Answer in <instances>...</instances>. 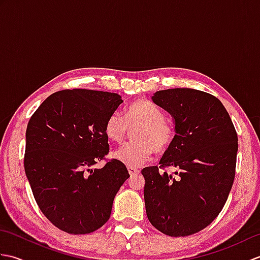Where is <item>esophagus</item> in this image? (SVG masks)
<instances>
[{
    "label": "esophagus",
    "mask_w": 260,
    "mask_h": 260,
    "mask_svg": "<svg viewBox=\"0 0 260 260\" xmlns=\"http://www.w3.org/2000/svg\"><path fill=\"white\" fill-rule=\"evenodd\" d=\"M128 173H129L131 176H133V175L139 174L140 173V170L136 169V168H128Z\"/></svg>",
    "instance_id": "obj_1"
}]
</instances>
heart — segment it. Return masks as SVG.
I'll use <instances>...</instances> for the list:
<instances>
[{"mask_svg":"<svg viewBox=\"0 0 260 260\" xmlns=\"http://www.w3.org/2000/svg\"><path fill=\"white\" fill-rule=\"evenodd\" d=\"M140 127L135 131V142L128 143L114 152V157L128 168H135L152 157L154 150L164 152L172 145L175 132L165 120L163 110L146 99L134 102L127 107L125 118L118 113L109 116L105 124V134L110 141L120 143L128 126Z\"/></svg>","mask_w":260,"mask_h":260,"instance_id":"obj_1","label":"heart"}]
</instances>
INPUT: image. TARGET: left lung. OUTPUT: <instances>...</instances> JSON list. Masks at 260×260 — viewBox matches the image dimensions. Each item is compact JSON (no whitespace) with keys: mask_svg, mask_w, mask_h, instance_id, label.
Segmentation results:
<instances>
[{"mask_svg":"<svg viewBox=\"0 0 260 260\" xmlns=\"http://www.w3.org/2000/svg\"><path fill=\"white\" fill-rule=\"evenodd\" d=\"M153 102L175 123L174 141L161 167L142 170L150 222L164 235L185 237L201 231L218 217L236 174L238 136L217 97L191 88L154 93ZM176 167L175 176L159 169Z\"/></svg>","mask_w":260,"mask_h":260,"instance_id":"left-lung-1","label":"left lung"}]
</instances>
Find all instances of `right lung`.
Returning a JSON list of instances; mask_svg holds the SVG:
<instances>
[{
	"label": "right lung",
	"instance_id": "right-lung-1",
	"mask_svg": "<svg viewBox=\"0 0 260 260\" xmlns=\"http://www.w3.org/2000/svg\"><path fill=\"white\" fill-rule=\"evenodd\" d=\"M123 103L118 93L66 89L49 96L27 123L24 170L41 212L71 235L108 221L113 201L129 178L116 158L91 165L109 152L105 124Z\"/></svg>",
	"mask_w": 260,
	"mask_h": 260
}]
</instances>
